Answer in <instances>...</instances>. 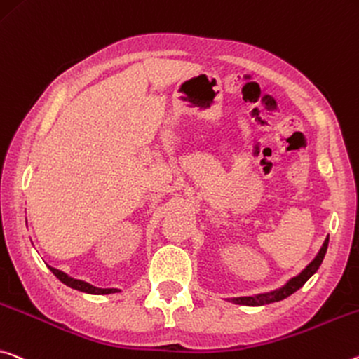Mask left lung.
Returning <instances> with one entry per match:
<instances>
[{
  "instance_id": "left-lung-1",
  "label": "left lung",
  "mask_w": 359,
  "mask_h": 359,
  "mask_svg": "<svg viewBox=\"0 0 359 359\" xmlns=\"http://www.w3.org/2000/svg\"><path fill=\"white\" fill-rule=\"evenodd\" d=\"M327 244H329V236L324 240L323 246L320 249V252L316 254V257L313 259L305 269L299 273L297 276H294L289 280L284 286H281L280 289H275V291L270 292H264V294H255V295H249V297H233L230 299V302L238 304V305H249V306H259V305H266V304H273L278 302V300H283L289 297V295L294 294L297 289H300L304 284L310 280V278L315 275L316 270L320 269L321 262L326 255L327 251Z\"/></svg>"
}]
</instances>
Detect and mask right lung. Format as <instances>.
<instances>
[{
	"label": "right lung",
	"instance_id": "right-lung-1",
	"mask_svg": "<svg viewBox=\"0 0 359 359\" xmlns=\"http://www.w3.org/2000/svg\"><path fill=\"white\" fill-rule=\"evenodd\" d=\"M49 270L54 273V275L59 278V280L67 284L68 287L72 289H76V291H81V292H86V294H95V295H105V294H115V292H119V289H102V287H95L93 286V284H89L86 281H81V280H75V278L68 276L67 273L57 270V269H53V266H49Z\"/></svg>",
	"mask_w": 359,
	"mask_h": 359
}]
</instances>
